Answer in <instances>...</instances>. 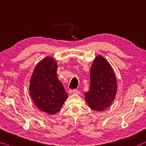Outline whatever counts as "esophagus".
<instances>
[{
  "label": "esophagus",
  "instance_id": "esophagus-1",
  "mask_svg": "<svg viewBox=\"0 0 146 146\" xmlns=\"http://www.w3.org/2000/svg\"><path fill=\"white\" fill-rule=\"evenodd\" d=\"M73 94H75V95H79V93H80V92L78 90H77V89H73Z\"/></svg>",
  "mask_w": 146,
  "mask_h": 146
}]
</instances>
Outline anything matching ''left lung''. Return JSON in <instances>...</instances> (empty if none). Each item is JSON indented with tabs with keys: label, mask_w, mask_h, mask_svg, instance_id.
<instances>
[{
	"label": "left lung",
	"mask_w": 146,
	"mask_h": 146,
	"mask_svg": "<svg viewBox=\"0 0 146 146\" xmlns=\"http://www.w3.org/2000/svg\"><path fill=\"white\" fill-rule=\"evenodd\" d=\"M113 69L102 55H97L90 69V86L85 100L91 110H106L115 100L117 83Z\"/></svg>",
	"instance_id": "8db88e82"
}]
</instances>
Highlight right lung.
I'll return each mask as SVG.
<instances>
[{
	"mask_svg": "<svg viewBox=\"0 0 146 146\" xmlns=\"http://www.w3.org/2000/svg\"><path fill=\"white\" fill-rule=\"evenodd\" d=\"M57 61L47 56L35 66L30 79V96L38 110L48 115L61 110L68 94L57 78Z\"/></svg>",
	"mask_w": 146,
	"mask_h": 146,
	"instance_id": "add662e5",
	"label": "right lung"
}]
</instances>
